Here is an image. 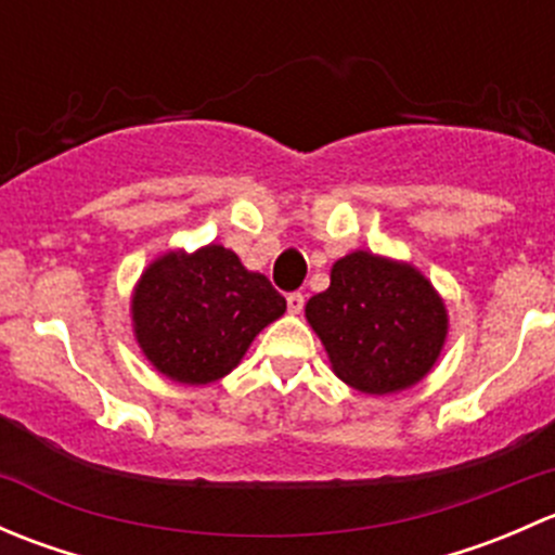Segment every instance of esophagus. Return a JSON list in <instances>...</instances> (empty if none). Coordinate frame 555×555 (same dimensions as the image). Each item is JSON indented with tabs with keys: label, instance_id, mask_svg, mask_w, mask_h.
Returning <instances> with one entry per match:
<instances>
[{
	"label": "esophagus",
	"instance_id": "34e87169",
	"mask_svg": "<svg viewBox=\"0 0 555 555\" xmlns=\"http://www.w3.org/2000/svg\"><path fill=\"white\" fill-rule=\"evenodd\" d=\"M304 306H306V295L304 293H289L287 295L289 313H300V311H304Z\"/></svg>",
	"mask_w": 555,
	"mask_h": 555
}]
</instances>
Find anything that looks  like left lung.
I'll return each instance as SVG.
<instances>
[{
	"label": "left lung",
	"mask_w": 555,
	"mask_h": 555,
	"mask_svg": "<svg viewBox=\"0 0 555 555\" xmlns=\"http://www.w3.org/2000/svg\"><path fill=\"white\" fill-rule=\"evenodd\" d=\"M306 319L322 338L333 371L365 395L422 382L443 349L449 317L433 284L405 262L351 251L313 295Z\"/></svg>",
	"instance_id": "left-lung-1"
}]
</instances>
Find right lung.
I'll return each mask as SVG.
<instances>
[{
	"label": "right lung",
	"mask_w": 555,
	"mask_h": 555,
	"mask_svg": "<svg viewBox=\"0 0 555 555\" xmlns=\"http://www.w3.org/2000/svg\"><path fill=\"white\" fill-rule=\"evenodd\" d=\"M133 330L144 357L179 384H209L231 373L287 300L262 273L220 244L169 251L142 273Z\"/></svg>",
	"instance_id": "obj_1"
}]
</instances>
